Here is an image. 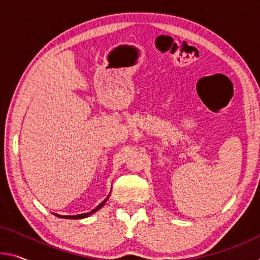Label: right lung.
<instances>
[{
	"instance_id": "1",
	"label": "right lung",
	"mask_w": 260,
	"mask_h": 260,
	"mask_svg": "<svg viewBox=\"0 0 260 260\" xmlns=\"http://www.w3.org/2000/svg\"><path fill=\"white\" fill-rule=\"evenodd\" d=\"M109 197H110V193L108 195L107 199H105V200L102 202V203L96 206V208H95L94 210H91L90 212L82 213V214H77V215H59V214H56V213H55V215H57V217H59V218H65V219H83V218H87V217H89L90 214H93L94 212H96V211H99L101 208H102V206H103L105 203H107V201H108Z\"/></svg>"
}]
</instances>
